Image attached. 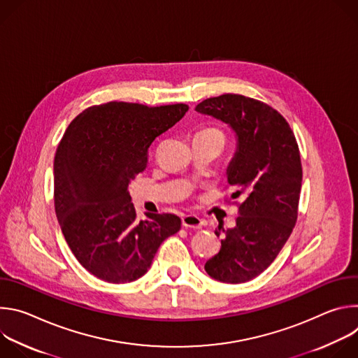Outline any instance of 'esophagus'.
I'll use <instances>...</instances> for the list:
<instances>
[{
  "mask_svg": "<svg viewBox=\"0 0 358 358\" xmlns=\"http://www.w3.org/2000/svg\"><path fill=\"white\" fill-rule=\"evenodd\" d=\"M203 225L202 220L196 215H184L182 217V227L187 229H201Z\"/></svg>",
  "mask_w": 358,
  "mask_h": 358,
  "instance_id": "esophagus-1",
  "label": "esophagus"
}]
</instances>
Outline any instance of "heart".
<instances>
[{
  "instance_id": "b5f03b06",
  "label": "heart",
  "mask_w": 358,
  "mask_h": 358,
  "mask_svg": "<svg viewBox=\"0 0 358 358\" xmlns=\"http://www.w3.org/2000/svg\"><path fill=\"white\" fill-rule=\"evenodd\" d=\"M208 130H217V129H208Z\"/></svg>"
}]
</instances>
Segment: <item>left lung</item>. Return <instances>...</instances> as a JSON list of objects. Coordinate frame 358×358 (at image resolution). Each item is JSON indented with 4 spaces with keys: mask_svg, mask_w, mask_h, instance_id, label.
Listing matches in <instances>:
<instances>
[{
    "mask_svg": "<svg viewBox=\"0 0 358 358\" xmlns=\"http://www.w3.org/2000/svg\"><path fill=\"white\" fill-rule=\"evenodd\" d=\"M195 110L229 124L238 137L227 174L235 188L231 199L241 198L239 217L222 232L206 271L215 280L243 283L276 259L293 231L303 174L299 145L286 119L261 100L225 93L202 100Z\"/></svg>",
    "mask_w": 358,
    "mask_h": 358,
    "instance_id": "8db88e82",
    "label": "left lung"
}]
</instances>
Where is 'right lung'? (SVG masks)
<instances>
[{
	"label": "right lung",
	"instance_id": "obj_1",
	"mask_svg": "<svg viewBox=\"0 0 358 358\" xmlns=\"http://www.w3.org/2000/svg\"><path fill=\"white\" fill-rule=\"evenodd\" d=\"M184 103L109 101L68 126L54 162L55 213L75 258L109 283L143 276L162 242L181 228L174 214L137 221L129 184L147 167L151 143L187 113Z\"/></svg>",
	"mask_w": 358,
	"mask_h": 358
}]
</instances>
